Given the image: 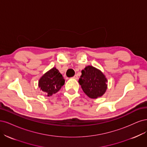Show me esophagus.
<instances>
[{"mask_svg": "<svg viewBox=\"0 0 147 147\" xmlns=\"http://www.w3.org/2000/svg\"><path fill=\"white\" fill-rule=\"evenodd\" d=\"M73 79H78V75H74V76L73 77Z\"/></svg>", "mask_w": 147, "mask_h": 147, "instance_id": "esophagus-1", "label": "esophagus"}]
</instances>
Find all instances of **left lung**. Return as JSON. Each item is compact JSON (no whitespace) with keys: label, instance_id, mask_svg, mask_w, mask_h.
Instances as JSON below:
<instances>
[{"label":"left lung","instance_id":"obj_1","mask_svg":"<svg viewBox=\"0 0 147 147\" xmlns=\"http://www.w3.org/2000/svg\"><path fill=\"white\" fill-rule=\"evenodd\" d=\"M81 73L78 82L84 92L92 99L102 96L107 88V80L104 74L92 66H87Z\"/></svg>","mask_w":147,"mask_h":147}]
</instances>
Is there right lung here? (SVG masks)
Returning <instances> with one entry per match:
<instances>
[{
	"label": "right lung",
	"instance_id": "add662e5",
	"mask_svg": "<svg viewBox=\"0 0 147 147\" xmlns=\"http://www.w3.org/2000/svg\"><path fill=\"white\" fill-rule=\"evenodd\" d=\"M65 84V79L59 71L54 67L40 79L38 86L47 96L53 95L59 91Z\"/></svg>",
	"mask_w": 147,
	"mask_h": 147
}]
</instances>
